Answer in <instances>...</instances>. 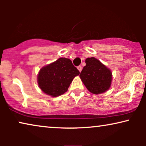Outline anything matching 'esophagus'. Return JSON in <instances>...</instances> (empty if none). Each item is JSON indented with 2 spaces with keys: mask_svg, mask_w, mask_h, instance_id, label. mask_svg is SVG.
<instances>
[{
  "mask_svg": "<svg viewBox=\"0 0 146 146\" xmlns=\"http://www.w3.org/2000/svg\"><path fill=\"white\" fill-rule=\"evenodd\" d=\"M77 68H78V70H79L80 72L82 71V68L81 66H79L77 67Z\"/></svg>",
  "mask_w": 146,
  "mask_h": 146,
  "instance_id": "esophagus-1",
  "label": "esophagus"
}]
</instances>
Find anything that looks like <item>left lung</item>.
Segmentation results:
<instances>
[{"label": "left lung", "mask_w": 146, "mask_h": 146, "mask_svg": "<svg viewBox=\"0 0 146 146\" xmlns=\"http://www.w3.org/2000/svg\"><path fill=\"white\" fill-rule=\"evenodd\" d=\"M86 65L83 68L80 78L88 90L94 94H100L110 88L112 72L94 57L87 58Z\"/></svg>", "instance_id": "1"}]
</instances>
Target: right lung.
I'll use <instances>...</instances> for the list:
<instances>
[{"instance_id": "obj_1", "label": "right lung", "mask_w": 146, "mask_h": 146, "mask_svg": "<svg viewBox=\"0 0 146 146\" xmlns=\"http://www.w3.org/2000/svg\"><path fill=\"white\" fill-rule=\"evenodd\" d=\"M79 74L70 60L60 58L41 68L37 76L38 84L46 94L57 97L67 92L73 79Z\"/></svg>"}]
</instances>
